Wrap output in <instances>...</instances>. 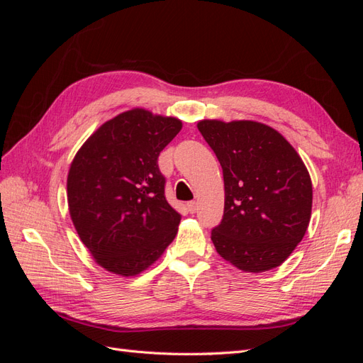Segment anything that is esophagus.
<instances>
[{"label": "esophagus", "instance_id": "esophagus-1", "mask_svg": "<svg viewBox=\"0 0 363 363\" xmlns=\"http://www.w3.org/2000/svg\"><path fill=\"white\" fill-rule=\"evenodd\" d=\"M186 207H188L189 213H195V212H196V208H199V204H196L195 201H189L188 204H186Z\"/></svg>", "mask_w": 363, "mask_h": 363}]
</instances>
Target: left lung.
<instances>
[{"mask_svg":"<svg viewBox=\"0 0 363 363\" xmlns=\"http://www.w3.org/2000/svg\"><path fill=\"white\" fill-rule=\"evenodd\" d=\"M196 127L224 175V218L212 230L216 252L244 272L280 267L311 221L304 162L277 130L257 121L203 119Z\"/></svg>","mask_w":363,"mask_h":363,"instance_id":"1","label":"left lung"}]
</instances>
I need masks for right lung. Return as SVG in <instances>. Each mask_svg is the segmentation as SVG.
<instances>
[{
	"mask_svg": "<svg viewBox=\"0 0 363 363\" xmlns=\"http://www.w3.org/2000/svg\"><path fill=\"white\" fill-rule=\"evenodd\" d=\"M182 127L179 118L131 108L98 127L71 162L72 224L106 271L138 276L177 235L180 215L164 199L157 157Z\"/></svg>",
	"mask_w": 363,
	"mask_h": 363,
	"instance_id": "add662e5",
	"label": "right lung"
}]
</instances>
